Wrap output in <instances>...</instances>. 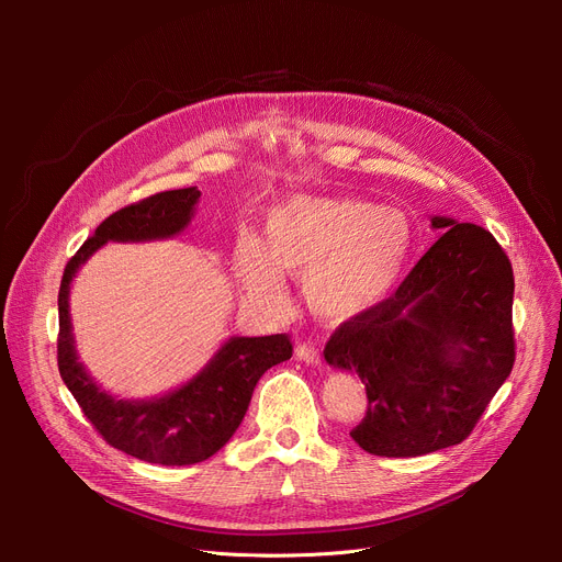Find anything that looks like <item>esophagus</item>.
<instances>
[{"mask_svg":"<svg viewBox=\"0 0 562 562\" xmlns=\"http://www.w3.org/2000/svg\"><path fill=\"white\" fill-rule=\"evenodd\" d=\"M296 356L303 360V362H307V364H321V356H318V350L312 346V344H299L296 346Z\"/></svg>","mask_w":562,"mask_h":562,"instance_id":"esophagus-1","label":"esophagus"}]
</instances>
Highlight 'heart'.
<instances>
[{"instance_id": "heart-1", "label": "heart", "mask_w": 562, "mask_h": 562, "mask_svg": "<svg viewBox=\"0 0 562 562\" xmlns=\"http://www.w3.org/2000/svg\"><path fill=\"white\" fill-rule=\"evenodd\" d=\"M409 250L412 227L396 210L352 198H293L271 210L263 244L241 236L234 271L263 310L284 305V273L305 282L318 314L344 321L387 296Z\"/></svg>"}]
</instances>
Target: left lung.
<instances>
[{"mask_svg": "<svg viewBox=\"0 0 562 562\" xmlns=\"http://www.w3.org/2000/svg\"><path fill=\"white\" fill-rule=\"evenodd\" d=\"M435 246L390 299L350 316L323 356L356 371L367 415L350 437L373 456L415 458L460 445L515 364V276L506 250L445 216Z\"/></svg>", "mask_w": 562, "mask_h": 562, "instance_id": "left-lung-1", "label": "left lung"}]
</instances>
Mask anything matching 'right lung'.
<instances>
[{
    "label": "right lung",
    "mask_w": 562,
    "mask_h": 562,
    "mask_svg": "<svg viewBox=\"0 0 562 562\" xmlns=\"http://www.w3.org/2000/svg\"><path fill=\"white\" fill-rule=\"evenodd\" d=\"M198 198L200 191L189 187L155 193L113 212L70 257L58 289V373L86 419L113 449L166 467L202 462L227 445L246 417L257 380L291 358V337H234L182 390L157 401H115L77 362L68 291L79 266L102 244L172 236L189 223Z\"/></svg>",
    "instance_id": "add662e5"
}]
</instances>
